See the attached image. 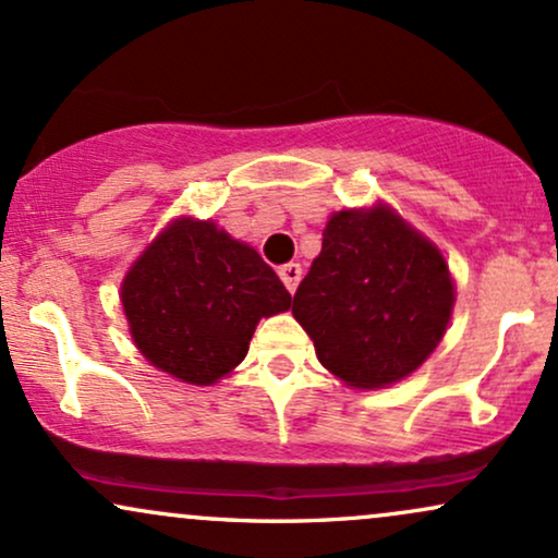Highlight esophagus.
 <instances>
[{
    "label": "esophagus",
    "instance_id": "obj_1",
    "mask_svg": "<svg viewBox=\"0 0 558 558\" xmlns=\"http://www.w3.org/2000/svg\"><path fill=\"white\" fill-rule=\"evenodd\" d=\"M300 277H303V268H300V264H284V266L279 268V279L284 281V287L290 292L298 290Z\"/></svg>",
    "mask_w": 558,
    "mask_h": 558
}]
</instances>
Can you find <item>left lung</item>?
<instances>
[{"mask_svg":"<svg viewBox=\"0 0 558 558\" xmlns=\"http://www.w3.org/2000/svg\"><path fill=\"white\" fill-rule=\"evenodd\" d=\"M447 260L389 208L339 211L300 281L292 316L324 368L357 389L410 376L447 331Z\"/></svg>","mask_w":558,"mask_h":558,"instance_id":"obj_1","label":"left lung"}]
</instances>
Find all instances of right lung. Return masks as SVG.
<instances>
[{"mask_svg":"<svg viewBox=\"0 0 558 558\" xmlns=\"http://www.w3.org/2000/svg\"><path fill=\"white\" fill-rule=\"evenodd\" d=\"M137 350L185 384L219 381L247 355L255 326L292 294L253 247L211 221L163 229L122 281Z\"/></svg>","mask_w":558,"mask_h":558,"instance_id":"1","label":"right lung"}]
</instances>
